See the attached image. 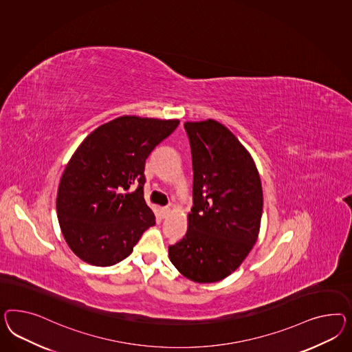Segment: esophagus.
<instances>
[{
    "mask_svg": "<svg viewBox=\"0 0 352 352\" xmlns=\"http://www.w3.org/2000/svg\"><path fill=\"white\" fill-rule=\"evenodd\" d=\"M169 214H170V208H168V206H165V208H162V218H166V217H168Z\"/></svg>",
    "mask_w": 352,
    "mask_h": 352,
    "instance_id": "obj_1",
    "label": "esophagus"
}]
</instances>
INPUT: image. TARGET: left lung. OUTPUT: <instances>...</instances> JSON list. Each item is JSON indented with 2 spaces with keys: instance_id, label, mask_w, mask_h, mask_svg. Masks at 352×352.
Returning <instances> with one entry per match:
<instances>
[{
  "instance_id": "left-lung-1",
  "label": "left lung",
  "mask_w": 352,
  "mask_h": 352,
  "mask_svg": "<svg viewBox=\"0 0 352 352\" xmlns=\"http://www.w3.org/2000/svg\"><path fill=\"white\" fill-rule=\"evenodd\" d=\"M193 165L188 229L169 246L173 265L197 283L232 274L256 242L263 214L260 175L250 152L217 120L187 122Z\"/></svg>"
}]
</instances>
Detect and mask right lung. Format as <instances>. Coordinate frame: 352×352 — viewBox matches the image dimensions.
<instances>
[{
    "instance_id": "right-lung-1",
    "label": "right lung",
    "mask_w": 352,
    "mask_h": 352,
    "mask_svg": "<svg viewBox=\"0 0 352 352\" xmlns=\"http://www.w3.org/2000/svg\"><path fill=\"white\" fill-rule=\"evenodd\" d=\"M179 120L124 115L79 144L57 190L58 224L67 246L91 265L129 256L155 215L143 199L144 164Z\"/></svg>"
}]
</instances>
